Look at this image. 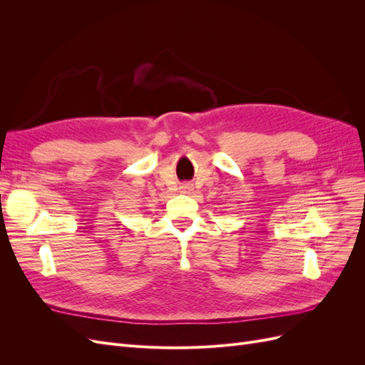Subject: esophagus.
I'll use <instances>...</instances> for the list:
<instances>
[{
  "instance_id": "obj_1",
  "label": "esophagus",
  "mask_w": 365,
  "mask_h": 365,
  "mask_svg": "<svg viewBox=\"0 0 365 365\" xmlns=\"http://www.w3.org/2000/svg\"><path fill=\"white\" fill-rule=\"evenodd\" d=\"M180 192H181V193H192V192H193V184H190V182L181 184Z\"/></svg>"
}]
</instances>
